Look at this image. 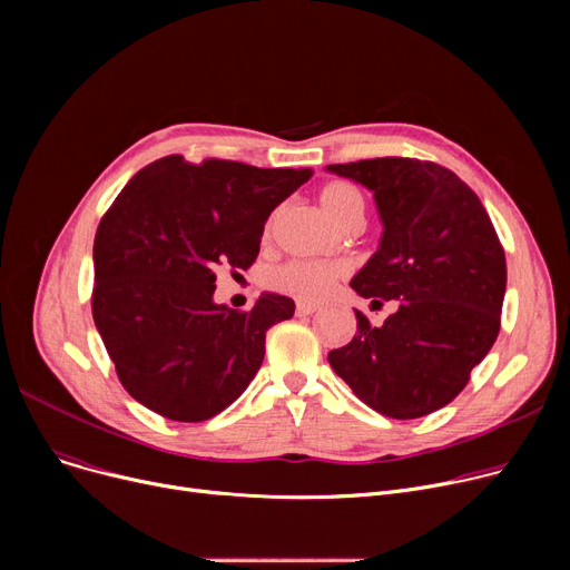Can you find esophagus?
Instances as JSON below:
<instances>
[{
	"label": "esophagus",
	"mask_w": 570,
	"mask_h": 570,
	"mask_svg": "<svg viewBox=\"0 0 570 570\" xmlns=\"http://www.w3.org/2000/svg\"><path fill=\"white\" fill-rule=\"evenodd\" d=\"M318 309V305H314V303H297L295 305V312H297V316H309V314H314Z\"/></svg>",
	"instance_id": "34e87169"
}]
</instances>
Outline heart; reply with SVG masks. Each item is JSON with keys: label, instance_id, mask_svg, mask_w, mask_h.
I'll return each mask as SVG.
<instances>
[{"label": "heart", "instance_id": "b5f03b06", "mask_svg": "<svg viewBox=\"0 0 570 570\" xmlns=\"http://www.w3.org/2000/svg\"><path fill=\"white\" fill-rule=\"evenodd\" d=\"M318 205L323 215L331 219L337 228L348 224L351 219H363L365 215V198L344 179H333L321 187ZM346 273L342 263H316V261H288L267 273V284L301 297V301H323V297L333 291L335 282Z\"/></svg>", "mask_w": 570, "mask_h": 570}]
</instances>
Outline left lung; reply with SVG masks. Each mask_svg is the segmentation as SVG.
<instances>
[{
    "label": "left lung",
    "mask_w": 570,
    "mask_h": 570,
    "mask_svg": "<svg viewBox=\"0 0 570 570\" xmlns=\"http://www.w3.org/2000/svg\"><path fill=\"white\" fill-rule=\"evenodd\" d=\"M327 170L374 194L383 235L351 279L377 301H397L374 327L327 353L337 376L370 409L411 421L453 402L492 348L505 293V256L483 203L439 164L383 157Z\"/></svg>",
    "instance_id": "obj_1"
}]
</instances>
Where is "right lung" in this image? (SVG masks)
I'll return each instance as SVG.
<instances>
[{
    "label": "right lung",
    "mask_w": 570,
    "mask_h": 570,
    "mask_svg": "<svg viewBox=\"0 0 570 570\" xmlns=\"http://www.w3.org/2000/svg\"><path fill=\"white\" fill-rule=\"evenodd\" d=\"M309 177V168L170 155L119 191L95 237L92 316L134 400L200 423L247 391L267 327L295 303L263 293L249 312L217 305L215 269H247L269 213Z\"/></svg>",
    "instance_id": "1"
}]
</instances>
